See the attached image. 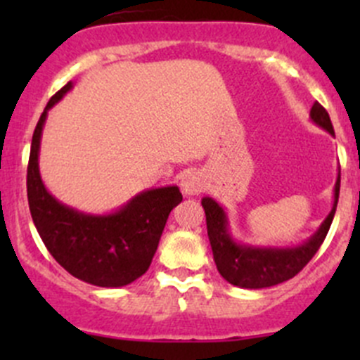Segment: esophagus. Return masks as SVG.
Masks as SVG:
<instances>
[{"mask_svg": "<svg viewBox=\"0 0 360 360\" xmlns=\"http://www.w3.org/2000/svg\"><path fill=\"white\" fill-rule=\"evenodd\" d=\"M181 190H183L184 195H190V197L202 193L205 190V179L198 172L184 174L183 181H181Z\"/></svg>", "mask_w": 360, "mask_h": 360, "instance_id": "esophagus-1", "label": "esophagus"}]
</instances>
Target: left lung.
Returning a JSON list of instances; mask_svg holds the SVG:
<instances>
[{"label":"left lung","instance_id":"8db88e82","mask_svg":"<svg viewBox=\"0 0 360 360\" xmlns=\"http://www.w3.org/2000/svg\"><path fill=\"white\" fill-rule=\"evenodd\" d=\"M310 118L319 127L328 130L331 136H335L331 118L319 103L311 106ZM338 197H340V176L335 184V203L329 216L307 242L296 248H252V245L237 244L228 231V219L223 207L212 198H202L207 235L219 274L223 275L224 281L244 289L271 288L292 278L307 266L308 261L315 256L324 242L335 217Z\"/></svg>","mask_w":360,"mask_h":360}]
</instances>
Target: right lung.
Masks as SVG:
<instances>
[{
	"label": "right lung",
	"instance_id": "add662e5",
	"mask_svg": "<svg viewBox=\"0 0 360 360\" xmlns=\"http://www.w3.org/2000/svg\"><path fill=\"white\" fill-rule=\"evenodd\" d=\"M72 83L64 85L46 104L32 134L27 165V202L32 221L53 259L72 277L99 288H122L150 268L170 210L183 200L179 188L143 191L106 216L83 214L46 191L39 176L38 155L46 112Z\"/></svg>",
	"mask_w": 360,
	"mask_h": 360
}]
</instances>
